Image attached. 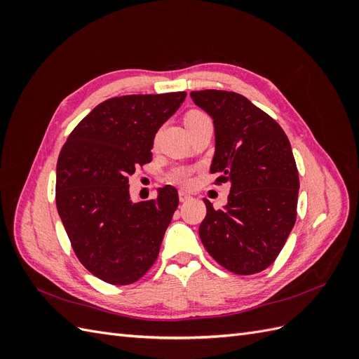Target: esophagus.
<instances>
[{"label": "esophagus", "mask_w": 359, "mask_h": 359, "mask_svg": "<svg viewBox=\"0 0 359 359\" xmlns=\"http://www.w3.org/2000/svg\"><path fill=\"white\" fill-rule=\"evenodd\" d=\"M180 201L181 202H187L189 199H191V194L190 193H187V191H184V190H180Z\"/></svg>", "instance_id": "esophagus-1"}]
</instances>
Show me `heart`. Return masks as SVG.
<instances>
[{
	"label": "heart",
	"instance_id": "1",
	"mask_svg": "<svg viewBox=\"0 0 359 359\" xmlns=\"http://www.w3.org/2000/svg\"><path fill=\"white\" fill-rule=\"evenodd\" d=\"M196 115H201V112H196V111L190 112V114H187L186 119L187 118H193V116H196ZM190 178H191V170L187 169V168H180V169H175V170L170 173V180L178 182V184H189Z\"/></svg>",
	"mask_w": 359,
	"mask_h": 359
}]
</instances>
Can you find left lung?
Returning a JSON list of instances; mask_svg holds the SVG:
<instances>
[{"label":"left lung","instance_id":"obj_1","mask_svg":"<svg viewBox=\"0 0 359 359\" xmlns=\"http://www.w3.org/2000/svg\"><path fill=\"white\" fill-rule=\"evenodd\" d=\"M214 121L211 173L231 182L227 203L208 199L199 226L203 247L223 268L250 276L268 268L297 220L299 177L290 142L273 118L232 91L190 93Z\"/></svg>","mask_w":359,"mask_h":359}]
</instances>
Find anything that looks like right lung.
I'll list each match as a JSON object with an SVG mask.
<instances>
[{
	"label": "right lung",
	"mask_w": 359,
	"mask_h": 359,
	"mask_svg": "<svg viewBox=\"0 0 359 359\" xmlns=\"http://www.w3.org/2000/svg\"><path fill=\"white\" fill-rule=\"evenodd\" d=\"M187 93L133 94L97 104L74 127L57 163V210L74 255L106 283L137 281L154 265L178 191L132 202L128 177L153 160L157 130Z\"/></svg>",
	"instance_id": "1"
}]
</instances>
